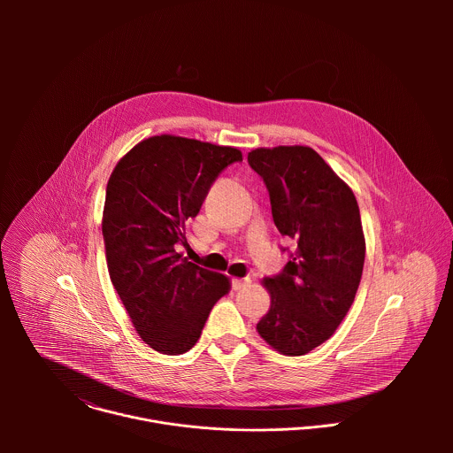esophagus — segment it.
<instances>
[{
	"label": "esophagus",
	"mask_w": 453,
	"mask_h": 453,
	"mask_svg": "<svg viewBox=\"0 0 453 453\" xmlns=\"http://www.w3.org/2000/svg\"><path fill=\"white\" fill-rule=\"evenodd\" d=\"M253 282V279L251 277H244V279H232V288L235 289V291H239V289H244L246 286H250Z\"/></svg>",
	"instance_id": "34e87169"
}]
</instances>
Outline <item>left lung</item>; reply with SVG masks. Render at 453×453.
Listing matches in <instances>:
<instances>
[{
    "label": "left lung",
    "instance_id": "left-lung-1",
    "mask_svg": "<svg viewBox=\"0 0 453 453\" xmlns=\"http://www.w3.org/2000/svg\"><path fill=\"white\" fill-rule=\"evenodd\" d=\"M248 162L263 180L277 230L295 241L286 266L265 279L272 305L257 324L266 343L302 356L347 316L365 265V235L352 190L309 146L258 148Z\"/></svg>",
    "mask_w": 453,
    "mask_h": 453
}]
</instances>
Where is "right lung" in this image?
<instances>
[{"label":"right lung","instance_id":"right-lung-1","mask_svg":"<svg viewBox=\"0 0 453 453\" xmlns=\"http://www.w3.org/2000/svg\"><path fill=\"white\" fill-rule=\"evenodd\" d=\"M234 162H242L237 148L164 134L134 146L110 176L103 216L110 277L135 331L157 352H188L230 289L226 275L178 250L187 246V221Z\"/></svg>","mask_w":453,"mask_h":453}]
</instances>
